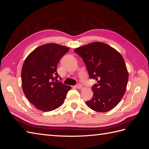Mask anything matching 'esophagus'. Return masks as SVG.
Returning <instances> with one entry per match:
<instances>
[{"label": "esophagus", "mask_w": 149, "mask_h": 149, "mask_svg": "<svg viewBox=\"0 0 149 149\" xmlns=\"http://www.w3.org/2000/svg\"><path fill=\"white\" fill-rule=\"evenodd\" d=\"M74 88L76 89H81L82 88V86L80 84H78L74 86Z\"/></svg>", "instance_id": "34e87169"}]
</instances>
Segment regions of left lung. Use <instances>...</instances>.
<instances>
[{
  "label": "left lung",
  "instance_id": "1",
  "mask_svg": "<svg viewBox=\"0 0 149 149\" xmlns=\"http://www.w3.org/2000/svg\"><path fill=\"white\" fill-rule=\"evenodd\" d=\"M82 58L89 78L96 79L93 96L86 102L96 112H106L118 104L125 92L129 79L123 57L108 45L93 42L74 50Z\"/></svg>",
  "mask_w": 149,
  "mask_h": 149
}]
</instances>
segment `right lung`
<instances>
[{"label": "right lung", "mask_w": 149, "mask_h": 149, "mask_svg": "<svg viewBox=\"0 0 149 149\" xmlns=\"http://www.w3.org/2000/svg\"><path fill=\"white\" fill-rule=\"evenodd\" d=\"M69 50L68 47L48 43L35 49L25 59L21 73L22 86L26 98L37 109L48 112L63 104L71 87L58 82L56 68Z\"/></svg>", "instance_id": "add662e5"}]
</instances>
